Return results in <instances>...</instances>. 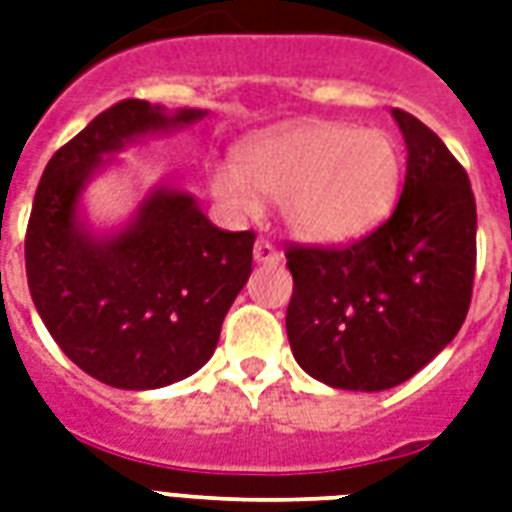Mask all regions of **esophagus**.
Wrapping results in <instances>:
<instances>
[{
  "label": "esophagus",
  "mask_w": 512,
  "mask_h": 512,
  "mask_svg": "<svg viewBox=\"0 0 512 512\" xmlns=\"http://www.w3.org/2000/svg\"><path fill=\"white\" fill-rule=\"evenodd\" d=\"M252 257H255V263H279V252H276V247L263 239L255 241Z\"/></svg>",
  "instance_id": "obj_1"
}]
</instances>
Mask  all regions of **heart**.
Returning <instances> with one entry per match:
<instances>
[{"label":"heart","mask_w":512,"mask_h":512,"mask_svg":"<svg viewBox=\"0 0 512 512\" xmlns=\"http://www.w3.org/2000/svg\"><path fill=\"white\" fill-rule=\"evenodd\" d=\"M403 150L381 128L308 120L271 128L217 166L209 190L233 217H255L261 198L282 201L284 225L311 244H349L392 214Z\"/></svg>","instance_id":"obj_1"}]
</instances>
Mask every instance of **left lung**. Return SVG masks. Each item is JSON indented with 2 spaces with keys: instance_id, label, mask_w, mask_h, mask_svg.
I'll return each mask as SVG.
<instances>
[{
  "instance_id": "obj_1",
  "label": "left lung",
  "mask_w": 512,
  "mask_h": 512,
  "mask_svg": "<svg viewBox=\"0 0 512 512\" xmlns=\"http://www.w3.org/2000/svg\"><path fill=\"white\" fill-rule=\"evenodd\" d=\"M408 150L392 217L346 249L292 247L287 338L308 376L384 392L459 333L475 276V195L435 131L392 109Z\"/></svg>"
}]
</instances>
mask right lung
<instances>
[{"label":"right lung","instance_id":"add662e5","mask_svg":"<svg viewBox=\"0 0 512 512\" xmlns=\"http://www.w3.org/2000/svg\"><path fill=\"white\" fill-rule=\"evenodd\" d=\"M204 117L206 109L120 101L39 179L26 230L31 300L66 357L115 389H161L204 368L252 273L255 236L220 230L179 187L152 185L112 230H96L85 214V190L120 163L117 152Z\"/></svg>","mask_w":512,"mask_h":512}]
</instances>
